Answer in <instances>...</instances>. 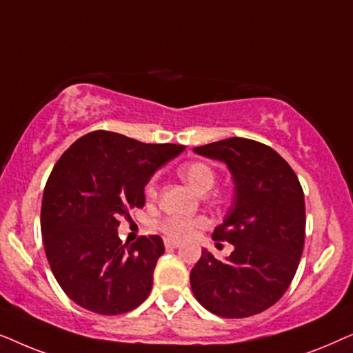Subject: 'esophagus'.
Instances as JSON below:
<instances>
[{
    "label": "esophagus",
    "instance_id": "esophagus-1",
    "mask_svg": "<svg viewBox=\"0 0 353 353\" xmlns=\"http://www.w3.org/2000/svg\"><path fill=\"white\" fill-rule=\"evenodd\" d=\"M165 249H176L180 248V243H176V241H172V239H165Z\"/></svg>",
    "mask_w": 353,
    "mask_h": 353
}]
</instances>
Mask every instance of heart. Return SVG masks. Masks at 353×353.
<instances>
[{"instance_id":"heart-1","label":"heart","mask_w":353,"mask_h":353,"mask_svg":"<svg viewBox=\"0 0 353 353\" xmlns=\"http://www.w3.org/2000/svg\"><path fill=\"white\" fill-rule=\"evenodd\" d=\"M178 173H180L183 181H185L192 191L197 192V194H205L207 191H210L216 180L214 168L207 165L204 162L188 163V165H183L180 170H178ZM157 190H159V180L157 176H152L146 186V194L149 197H154L157 194ZM202 225H204V221L202 220L188 219V216L176 215V216H170V219L163 221L161 225V230L172 239H186V238H191V236L196 233V230L201 228Z\"/></svg>"}]
</instances>
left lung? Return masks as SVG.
Wrapping results in <instances>:
<instances>
[{"instance_id": "obj_1", "label": "left lung", "mask_w": 353, "mask_h": 353, "mask_svg": "<svg viewBox=\"0 0 353 353\" xmlns=\"http://www.w3.org/2000/svg\"><path fill=\"white\" fill-rule=\"evenodd\" d=\"M194 152L223 162L233 176V204L212 238L234 250L216 260L202 249L191 289L215 315L252 316L274 305L297 272L305 239L302 186L274 149L254 139H221Z\"/></svg>"}]
</instances>
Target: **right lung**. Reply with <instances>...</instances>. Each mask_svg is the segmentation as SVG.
I'll list each match as a JSON object with an SVG mask.
<instances>
[{"label":"right lung","mask_w":353,"mask_h":353,"mask_svg":"<svg viewBox=\"0 0 353 353\" xmlns=\"http://www.w3.org/2000/svg\"><path fill=\"white\" fill-rule=\"evenodd\" d=\"M183 151L98 130L57 161L43 192L41 234L52 274L77 305L120 315L146 301L163 241L152 234L123 244L119 219L144 205L148 181Z\"/></svg>","instance_id":"1"}]
</instances>
